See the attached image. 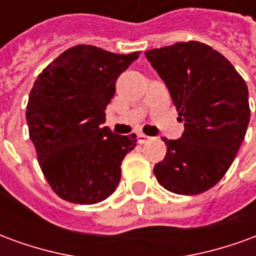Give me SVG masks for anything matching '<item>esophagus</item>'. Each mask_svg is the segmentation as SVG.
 <instances>
[{"mask_svg": "<svg viewBox=\"0 0 256 256\" xmlns=\"http://www.w3.org/2000/svg\"><path fill=\"white\" fill-rule=\"evenodd\" d=\"M137 138H138L140 144H146V142L150 140V137L145 136V134H138V137H137Z\"/></svg>", "mask_w": 256, "mask_h": 256, "instance_id": "1", "label": "esophagus"}]
</instances>
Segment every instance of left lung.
<instances>
[{"label":"left lung","mask_w":256,"mask_h":256,"mask_svg":"<svg viewBox=\"0 0 256 256\" xmlns=\"http://www.w3.org/2000/svg\"><path fill=\"white\" fill-rule=\"evenodd\" d=\"M184 122L181 138H163L166 158L154 167L164 189L198 194L224 177L250 122L246 80L232 63L206 44L177 42L145 52Z\"/></svg>","instance_id":"8db88e82"}]
</instances>
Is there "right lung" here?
<instances>
[{
	"mask_svg": "<svg viewBox=\"0 0 256 256\" xmlns=\"http://www.w3.org/2000/svg\"><path fill=\"white\" fill-rule=\"evenodd\" d=\"M138 56L76 45L36 79L26 111L28 134L44 176L63 200L96 204L115 192L122 160L137 138L102 123L118 76Z\"/></svg>",
	"mask_w": 256,
	"mask_h": 256,
	"instance_id": "add662e5",
	"label": "right lung"
}]
</instances>
